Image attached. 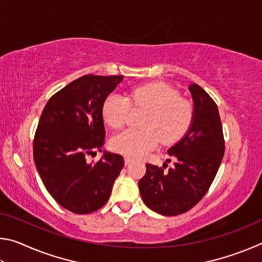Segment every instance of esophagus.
Listing matches in <instances>:
<instances>
[{"label":"esophagus","mask_w":262,"mask_h":262,"mask_svg":"<svg viewBox=\"0 0 262 262\" xmlns=\"http://www.w3.org/2000/svg\"><path fill=\"white\" fill-rule=\"evenodd\" d=\"M132 163H133V159L130 157L126 156L125 157V164H126V165H129V164H132Z\"/></svg>","instance_id":"1"}]
</instances>
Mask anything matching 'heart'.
<instances>
[{
  "instance_id": "1",
  "label": "heart",
  "mask_w": 262,
  "mask_h": 262,
  "mask_svg": "<svg viewBox=\"0 0 262 262\" xmlns=\"http://www.w3.org/2000/svg\"><path fill=\"white\" fill-rule=\"evenodd\" d=\"M133 107L145 110L142 122L144 129H128L115 135L111 145L117 152L128 157H143L163 144H172L181 139L193 120L194 106L181 98L178 90L165 83H149L134 89L129 99L120 95H110L101 108L105 122L112 128L126 125Z\"/></svg>"
}]
</instances>
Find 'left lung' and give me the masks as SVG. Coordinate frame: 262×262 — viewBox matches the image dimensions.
<instances>
[{
	"label": "left lung",
	"instance_id": "left-lung-1",
	"mask_svg": "<svg viewBox=\"0 0 262 262\" xmlns=\"http://www.w3.org/2000/svg\"><path fill=\"white\" fill-rule=\"evenodd\" d=\"M194 100L192 125L183 140L167 150L174 166L145 164L139 181L145 206L164 216L184 214L200 202L209 189L224 156L223 128L214 99L198 85H189ZM167 166V165H166Z\"/></svg>",
	"mask_w": 262,
	"mask_h": 262
}]
</instances>
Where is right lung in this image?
Listing matches in <instances>:
<instances>
[{
    "mask_svg": "<svg viewBox=\"0 0 262 262\" xmlns=\"http://www.w3.org/2000/svg\"><path fill=\"white\" fill-rule=\"evenodd\" d=\"M123 79L84 75L53 95L34 134L33 158L53 199L74 214H90L110 199L125 165L121 155L105 152L98 162L86 155L105 143L103 104Z\"/></svg>",
    "mask_w": 262,
    "mask_h": 262,
    "instance_id": "add662e5",
    "label": "right lung"
}]
</instances>
